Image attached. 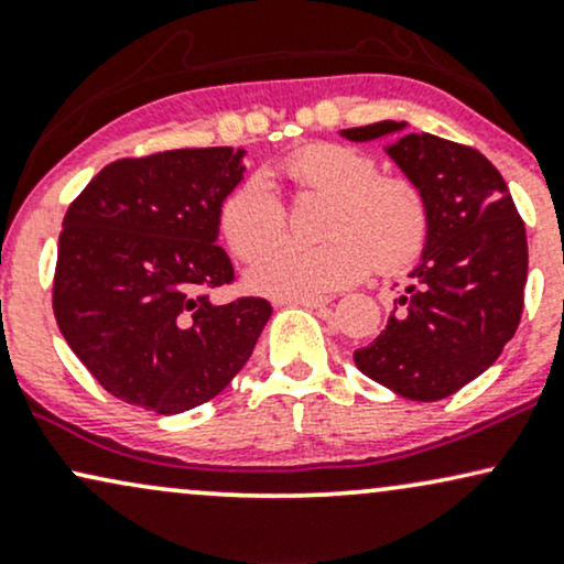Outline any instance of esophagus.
Listing matches in <instances>:
<instances>
[{
  "label": "esophagus",
  "mask_w": 564,
  "mask_h": 564,
  "mask_svg": "<svg viewBox=\"0 0 564 564\" xmlns=\"http://www.w3.org/2000/svg\"><path fill=\"white\" fill-rule=\"evenodd\" d=\"M286 302L302 304V307H310V310H321V307H326V304H328L326 296H300V300H286Z\"/></svg>",
  "instance_id": "obj_1"
}]
</instances>
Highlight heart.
<instances>
[{
    "label": "heart",
    "instance_id": "heart-1",
    "mask_svg": "<svg viewBox=\"0 0 564 564\" xmlns=\"http://www.w3.org/2000/svg\"><path fill=\"white\" fill-rule=\"evenodd\" d=\"M278 172L294 196H323V243H286L264 257L249 283L278 300L349 286L368 264L381 275L405 270L430 241V204L416 180L379 172L377 159L339 142H310L286 153ZM230 254L260 260L286 232V204L260 172L230 187L217 209Z\"/></svg>",
    "mask_w": 564,
    "mask_h": 564
}]
</instances>
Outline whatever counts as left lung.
<instances>
[{"mask_svg":"<svg viewBox=\"0 0 564 564\" xmlns=\"http://www.w3.org/2000/svg\"><path fill=\"white\" fill-rule=\"evenodd\" d=\"M403 121L345 129L349 140L400 132ZM387 153L430 204V241L387 328L355 349L368 379L408 400H443L496 364L522 318L525 223L501 172L475 148L405 134Z\"/></svg>","mask_w":564,"mask_h":564,"instance_id":"8db88e82","label":"left lung"}]
</instances>
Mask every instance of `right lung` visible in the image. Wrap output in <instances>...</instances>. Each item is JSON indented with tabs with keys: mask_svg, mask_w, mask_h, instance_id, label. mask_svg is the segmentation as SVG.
<instances>
[{
	"mask_svg": "<svg viewBox=\"0 0 564 564\" xmlns=\"http://www.w3.org/2000/svg\"><path fill=\"white\" fill-rule=\"evenodd\" d=\"M241 156L180 148L119 159L63 217L55 321L97 384L129 405L170 416L212 400L251 358L273 313L262 296L209 300L236 281L215 241Z\"/></svg>",
	"mask_w": 564,
	"mask_h": 564,
	"instance_id": "right-lung-1",
	"label": "right lung"
}]
</instances>
